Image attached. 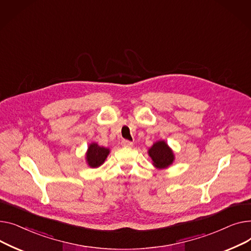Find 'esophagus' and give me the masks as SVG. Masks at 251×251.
Instances as JSON below:
<instances>
[{
	"mask_svg": "<svg viewBox=\"0 0 251 251\" xmlns=\"http://www.w3.org/2000/svg\"><path fill=\"white\" fill-rule=\"evenodd\" d=\"M122 146L125 147V148H131L132 143L127 140H124V141H122Z\"/></svg>",
	"mask_w": 251,
	"mask_h": 251,
	"instance_id": "1",
	"label": "esophagus"
}]
</instances>
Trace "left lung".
Here are the masks:
<instances>
[{
	"instance_id": "8db88e82",
	"label": "left lung",
	"mask_w": 251,
	"mask_h": 251,
	"mask_svg": "<svg viewBox=\"0 0 251 251\" xmlns=\"http://www.w3.org/2000/svg\"><path fill=\"white\" fill-rule=\"evenodd\" d=\"M148 155L152 159V164L157 169H166L172 165L175 160L173 150L164 140L155 142L148 150Z\"/></svg>"
}]
</instances>
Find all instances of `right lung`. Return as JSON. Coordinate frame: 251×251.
I'll return each instance as SVG.
<instances>
[{
  "label": "right lung",
  "mask_w": 251,
  "mask_h": 251,
  "mask_svg": "<svg viewBox=\"0 0 251 251\" xmlns=\"http://www.w3.org/2000/svg\"><path fill=\"white\" fill-rule=\"evenodd\" d=\"M109 153V148L99 146L97 143H91L88 146V149L85 155L86 163L90 168H98L104 163Z\"/></svg>",
  "instance_id": "right-lung-1"
}]
</instances>
